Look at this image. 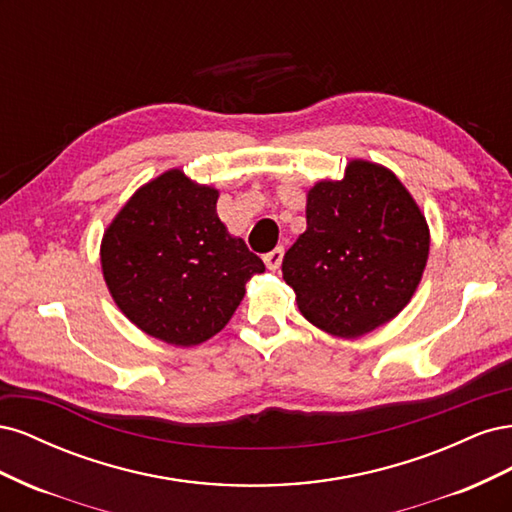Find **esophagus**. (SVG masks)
<instances>
[{"mask_svg": "<svg viewBox=\"0 0 512 512\" xmlns=\"http://www.w3.org/2000/svg\"><path fill=\"white\" fill-rule=\"evenodd\" d=\"M282 258H284V247H275V250L265 254V258H262V260H265L267 269L277 271V269H280V265H282Z\"/></svg>", "mask_w": 512, "mask_h": 512, "instance_id": "obj_1", "label": "esophagus"}]
</instances>
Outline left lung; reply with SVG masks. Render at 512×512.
I'll return each mask as SVG.
<instances>
[{
  "label": "left lung",
  "instance_id": "8db88e82",
  "mask_svg": "<svg viewBox=\"0 0 512 512\" xmlns=\"http://www.w3.org/2000/svg\"><path fill=\"white\" fill-rule=\"evenodd\" d=\"M307 230L284 256L282 273L299 312L337 337H361L395 318L421 282L429 228L401 181L354 160L342 181L307 194Z\"/></svg>",
  "mask_w": 512,
  "mask_h": 512
}]
</instances>
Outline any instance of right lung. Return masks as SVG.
<instances>
[{
    "mask_svg": "<svg viewBox=\"0 0 512 512\" xmlns=\"http://www.w3.org/2000/svg\"><path fill=\"white\" fill-rule=\"evenodd\" d=\"M218 190L168 170L138 190L102 239V271L115 303L138 329L196 346L235 314L245 282L265 271L215 213Z\"/></svg>",
    "mask_w": 512,
    "mask_h": 512,
    "instance_id": "obj_1",
    "label": "right lung"
}]
</instances>
